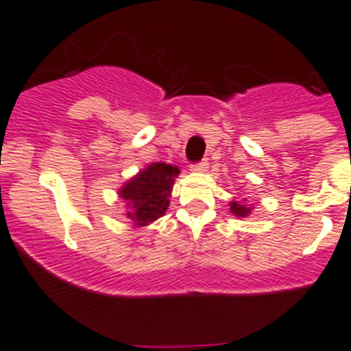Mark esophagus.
Masks as SVG:
<instances>
[{
	"mask_svg": "<svg viewBox=\"0 0 351 351\" xmlns=\"http://www.w3.org/2000/svg\"><path fill=\"white\" fill-rule=\"evenodd\" d=\"M191 169H193L194 173H205L206 169H208V162H206V160H203V162L193 164V166H191Z\"/></svg>",
	"mask_w": 351,
	"mask_h": 351,
	"instance_id": "1",
	"label": "esophagus"
}]
</instances>
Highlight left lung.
Returning a JSON list of instances; mask_svg holds the SVG:
<instances>
[{
	"instance_id": "1",
	"label": "left lung",
	"mask_w": 351,
	"mask_h": 351,
	"mask_svg": "<svg viewBox=\"0 0 351 351\" xmlns=\"http://www.w3.org/2000/svg\"><path fill=\"white\" fill-rule=\"evenodd\" d=\"M230 212L233 213L234 217H247L249 213L252 212V205H249L247 199L243 201H230Z\"/></svg>"
}]
</instances>
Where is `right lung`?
I'll return each instance as SVG.
<instances>
[{"label": "right lung", "instance_id": "add662e5", "mask_svg": "<svg viewBox=\"0 0 351 351\" xmlns=\"http://www.w3.org/2000/svg\"><path fill=\"white\" fill-rule=\"evenodd\" d=\"M178 175L176 166L152 162L118 189V197L127 206L123 215L132 228H145L162 217L169 206L173 184Z\"/></svg>", "mask_w": 351, "mask_h": 351}]
</instances>
